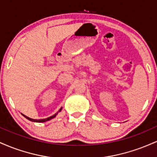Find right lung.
I'll use <instances>...</instances> for the list:
<instances>
[{"instance_id":"1","label":"right lung","mask_w":157,"mask_h":157,"mask_svg":"<svg viewBox=\"0 0 157 157\" xmlns=\"http://www.w3.org/2000/svg\"><path fill=\"white\" fill-rule=\"evenodd\" d=\"M62 109H63V107L62 108H60V110H59L58 111H57V113H55V114L54 115H52V116H51V117H48V118H46V119H40V120H35V119H32V118H30V117H27V116H26V115H24V114H23V113H21V114L23 115V117H24L25 118H26L27 120H30V121H32V122H46V121H48V120H52V119H53V118H55L56 116H57V113H58L59 112H60L61 111V110H62Z\"/></svg>"}]
</instances>
